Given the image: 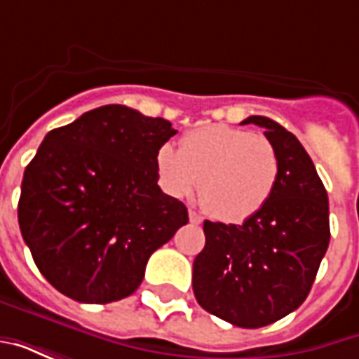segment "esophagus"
<instances>
[{
    "mask_svg": "<svg viewBox=\"0 0 359 359\" xmlns=\"http://www.w3.org/2000/svg\"><path fill=\"white\" fill-rule=\"evenodd\" d=\"M188 217H190V223H194V225H200V223L203 221L202 215H200V213H196V211H190V213H188Z\"/></svg>",
    "mask_w": 359,
    "mask_h": 359,
    "instance_id": "1",
    "label": "esophagus"
}]
</instances>
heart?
Returning a JSON list of instances; mask_svg holds the SVG:
<instances>
[{"label": "heart", "instance_id": "b5f03b06", "mask_svg": "<svg viewBox=\"0 0 359 359\" xmlns=\"http://www.w3.org/2000/svg\"><path fill=\"white\" fill-rule=\"evenodd\" d=\"M156 169L172 198H188L198 187L200 202L215 217L244 221L269 202L280 161L275 144L262 134L210 125L184 134L179 149L163 144Z\"/></svg>", "mask_w": 359, "mask_h": 359}]
</instances>
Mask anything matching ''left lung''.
<instances>
[{
  "mask_svg": "<svg viewBox=\"0 0 359 359\" xmlns=\"http://www.w3.org/2000/svg\"><path fill=\"white\" fill-rule=\"evenodd\" d=\"M265 128L277 148V187L242 225L203 223L205 246L196 256L192 288L205 311L236 327L257 329L298 309L308 298L329 248V198L298 138L267 117L242 125Z\"/></svg>",
  "mask_w": 359,
  "mask_h": 359,
  "instance_id": "obj_1",
  "label": "left lung"
}]
</instances>
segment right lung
<instances>
[{"label": "right lung", "mask_w": 359, "mask_h": 359, "mask_svg": "<svg viewBox=\"0 0 359 359\" xmlns=\"http://www.w3.org/2000/svg\"><path fill=\"white\" fill-rule=\"evenodd\" d=\"M169 121L103 105L53 128L28 163L19 226L43 277L82 304L140 286L149 256L188 223L187 205L157 187Z\"/></svg>", "instance_id": "add662e5"}]
</instances>
